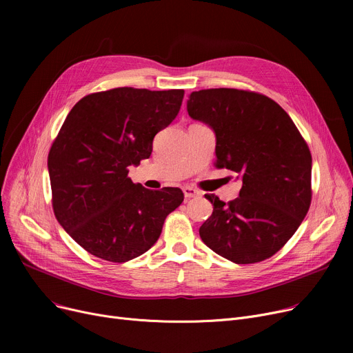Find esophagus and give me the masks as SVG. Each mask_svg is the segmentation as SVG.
Masks as SVG:
<instances>
[{
    "instance_id": "34e87169",
    "label": "esophagus",
    "mask_w": 353,
    "mask_h": 353,
    "mask_svg": "<svg viewBox=\"0 0 353 353\" xmlns=\"http://www.w3.org/2000/svg\"><path fill=\"white\" fill-rule=\"evenodd\" d=\"M183 193H184V197H186V199H193V197L201 196V193L197 189L190 188V186H184L183 188Z\"/></svg>"
}]
</instances>
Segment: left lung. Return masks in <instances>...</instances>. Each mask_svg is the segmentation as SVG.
Returning <instances> with one entry per match:
<instances>
[{"instance_id":"obj_1","label":"left lung","mask_w":353,"mask_h":353,"mask_svg":"<svg viewBox=\"0 0 353 353\" xmlns=\"http://www.w3.org/2000/svg\"><path fill=\"white\" fill-rule=\"evenodd\" d=\"M188 113L214 132L217 169L236 172L243 183L229 203L205 194L213 213L199 229L201 240L237 265L265 261L286 245L309 210L306 141L279 104L253 91H193Z\"/></svg>"}]
</instances>
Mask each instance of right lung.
Here are the masks:
<instances>
[{
  "label": "right lung",
  "mask_w": 353,
  "mask_h": 353,
  "mask_svg": "<svg viewBox=\"0 0 353 353\" xmlns=\"http://www.w3.org/2000/svg\"><path fill=\"white\" fill-rule=\"evenodd\" d=\"M184 91L120 87L83 97L48 153L52 209L63 229L96 257L124 263L150 249L177 188L148 190L127 177L177 116Z\"/></svg>",
  "instance_id": "obj_1"
}]
</instances>
